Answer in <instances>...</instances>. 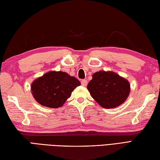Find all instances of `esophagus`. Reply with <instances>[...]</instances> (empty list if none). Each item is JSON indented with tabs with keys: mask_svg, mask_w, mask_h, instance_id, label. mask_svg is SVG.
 <instances>
[{
	"mask_svg": "<svg viewBox=\"0 0 160 160\" xmlns=\"http://www.w3.org/2000/svg\"><path fill=\"white\" fill-rule=\"evenodd\" d=\"M87 80H82V81H81V84H82V86L84 87H86L87 85Z\"/></svg>",
	"mask_w": 160,
	"mask_h": 160,
	"instance_id": "obj_1",
	"label": "esophagus"
}]
</instances>
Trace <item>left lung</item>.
I'll return each mask as SVG.
<instances>
[{"label": "left lung", "mask_w": 160, "mask_h": 160, "mask_svg": "<svg viewBox=\"0 0 160 160\" xmlns=\"http://www.w3.org/2000/svg\"><path fill=\"white\" fill-rule=\"evenodd\" d=\"M91 96L104 108H113L123 104L131 91L128 81L113 71H100L92 76L87 85Z\"/></svg>", "instance_id": "left-lung-1"}]
</instances>
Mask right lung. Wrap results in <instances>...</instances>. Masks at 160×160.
<instances>
[{"mask_svg": "<svg viewBox=\"0 0 160 160\" xmlns=\"http://www.w3.org/2000/svg\"><path fill=\"white\" fill-rule=\"evenodd\" d=\"M80 82L63 71H51L36 78L31 84L32 96L38 102L49 108L63 106Z\"/></svg>", "mask_w": 160, "mask_h": 160, "instance_id": "obj_1", "label": "right lung"}]
</instances>
